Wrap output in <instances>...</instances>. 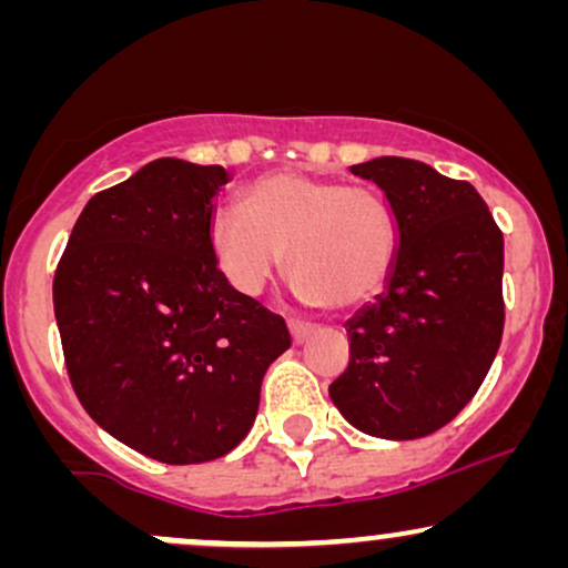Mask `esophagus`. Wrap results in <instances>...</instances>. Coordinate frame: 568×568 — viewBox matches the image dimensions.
I'll use <instances>...</instances> for the list:
<instances>
[{"label": "esophagus", "instance_id": "obj_1", "mask_svg": "<svg viewBox=\"0 0 568 568\" xmlns=\"http://www.w3.org/2000/svg\"><path fill=\"white\" fill-rule=\"evenodd\" d=\"M288 328H291V338H293V344H304L306 338H310L312 334H315V328H312L310 323H298V321H291L288 323Z\"/></svg>", "mask_w": 568, "mask_h": 568}]
</instances>
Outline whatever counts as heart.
Segmentation results:
<instances>
[{"instance_id":"heart-1","label":"heart","mask_w":568,"mask_h":568,"mask_svg":"<svg viewBox=\"0 0 568 568\" xmlns=\"http://www.w3.org/2000/svg\"><path fill=\"white\" fill-rule=\"evenodd\" d=\"M207 245L226 283L258 296L290 251L298 296L331 310L374 298L395 270L397 221L371 186L280 171L253 181L243 207L221 205L207 221Z\"/></svg>"}]
</instances>
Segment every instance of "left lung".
<instances>
[{"label":"left lung","mask_w":568,"mask_h":568,"mask_svg":"<svg viewBox=\"0 0 568 568\" xmlns=\"http://www.w3.org/2000/svg\"><path fill=\"white\" fill-rule=\"evenodd\" d=\"M349 171L393 207L397 258L384 293L344 323L349 366L328 395L361 433L425 438L473 400L497 357L505 240L473 184L425 162L376 158Z\"/></svg>","instance_id":"8db88e82"}]
</instances>
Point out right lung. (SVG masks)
<instances>
[{"instance_id":"add662e5","label":"right lung","mask_w":568,"mask_h":568,"mask_svg":"<svg viewBox=\"0 0 568 568\" xmlns=\"http://www.w3.org/2000/svg\"><path fill=\"white\" fill-rule=\"evenodd\" d=\"M221 165L162 158L90 197L53 280L71 387L98 427L165 465L230 454L288 325L226 283L207 245Z\"/></svg>"}]
</instances>
